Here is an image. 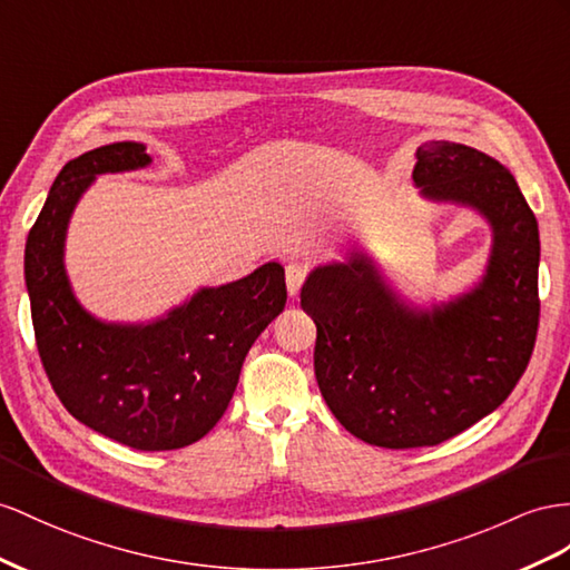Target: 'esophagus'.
I'll use <instances>...</instances> for the list:
<instances>
[{
    "label": "esophagus",
    "instance_id": "obj_1",
    "mask_svg": "<svg viewBox=\"0 0 570 570\" xmlns=\"http://www.w3.org/2000/svg\"><path fill=\"white\" fill-rule=\"evenodd\" d=\"M305 276H308V267L301 265V262H288V265H286V288H288L291 296L298 294L303 282H305Z\"/></svg>",
    "mask_w": 570,
    "mask_h": 570
}]
</instances>
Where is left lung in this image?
<instances>
[{"label":"left lung","mask_w":570,"mask_h":570,"mask_svg":"<svg viewBox=\"0 0 570 570\" xmlns=\"http://www.w3.org/2000/svg\"><path fill=\"white\" fill-rule=\"evenodd\" d=\"M414 183L489 222V265L472 291L412 308L363 253L315 267L301 288L330 412L363 443L392 450L438 445L501 406L539 325V228L510 170L472 146L426 141Z\"/></svg>","instance_id":"8db88e82"}]
</instances>
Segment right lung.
Listing matches in <instances>:
<instances>
[{"instance_id":"right-lung-1","label":"right lung","mask_w":570,"mask_h":570,"mask_svg":"<svg viewBox=\"0 0 570 570\" xmlns=\"http://www.w3.org/2000/svg\"><path fill=\"white\" fill-rule=\"evenodd\" d=\"M151 164L139 141L86 151L57 175L26 240V288L38 354L65 410L135 450H178L207 435L236 392L250 346L286 305L284 267L197 294L146 325L81 308L65 269L71 212L100 173Z\"/></svg>"}]
</instances>
